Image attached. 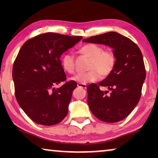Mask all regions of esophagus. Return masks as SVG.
Here are the masks:
<instances>
[{
	"mask_svg": "<svg viewBox=\"0 0 158 158\" xmlns=\"http://www.w3.org/2000/svg\"><path fill=\"white\" fill-rule=\"evenodd\" d=\"M77 86L78 88H83V89H86V88H87V86H86L85 84H81V83H77Z\"/></svg>",
	"mask_w": 158,
	"mask_h": 158,
	"instance_id": "esophagus-1",
	"label": "esophagus"
}]
</instances>
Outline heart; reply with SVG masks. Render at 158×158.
I'll list each match as a JSON object with an SVG mask.
<instances>
[{
  "instance_id": "b5f03b06",
  "label": "heart",
  "mask_w": 158,
  "mask_h": 158,
  "mask_svg": "<svg viewBox=\"0 0 158 158\" xmlns=\"http://www.w3.org/2000/svg\"><path fill=\"white\" fill-rule=\"evenodd\" d=\"M80 52L90 58L88 64V70H90L77 73L71 77L73 81L81 84L91 83L98 81L101 75L107 76L113 70L116 63V57L111 50H103L100 45L96 44H87L80 49ZM61 64L62 68L67 73H74L75 59L72 54H64L61 57Z\"/></svg>"
}]
</instances>
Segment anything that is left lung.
Segmentation results:
<instances>
[{
	"label": "left lung",
	"mask_w": 158,
	"mask_h": 158,
	"mask_svg": "<svg viewBox=\"0 0 158 158\" xmlns=\"http://www.w3.org/2000/svg\"><path fill=\"white\" fill-rule=\"evenodd\" d=\"M83 42L104 44L113 49L116 63L111 73L98 83L87 88L88 104L93 114L102 122L122 121L133 111L139 102L146 77L140 49L130 39L111 31L84 39ZM99 86L111 90L103 92Z\"/></svg>",
	"instance_id": "left-lung-1"
}]
</instances>
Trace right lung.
<instances>
[{
	"instance_id": "obj_1",
	"label": "right lung",
	"mask_w": 158,
	"mask_h": 158,
	"mask_svg": "<svg viewBox=\"0 0 158 158\" xmlns=\"http://www.w3.org/2000/svg\"><path fill=\"white\" fill-rule=\"evenodd\" d=\"M83 37L48 32L27 41L19 52L12 76L17 102L26 114L39 124L60 123L68 112L75 81H66L60 57Z\"/></svg>"
}]
</instances>
